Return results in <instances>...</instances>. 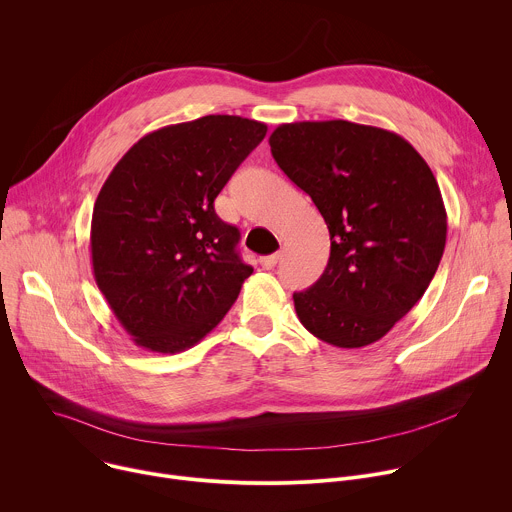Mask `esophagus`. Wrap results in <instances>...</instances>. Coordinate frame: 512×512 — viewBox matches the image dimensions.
I'll return each mask as SVG.
<instances>
[{"label": "esophagus", "instance_id": "1", "mask_svg": "<svg viewBox=\"0 0 512 512\" xmlns=\"http://www.w3.org/2000/svg\"><path fill=\"white\" fill-rule=\"evenodd\" d=\"M278 254H270V256H262L260 258V266L264 268V270H272L276 264H278Z\"/></svg>", "mask_w": 512, "mask_h": 512}]
</instances>
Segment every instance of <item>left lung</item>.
<instances>
[{"mask_svg":"<svg viewBox=\"0 0 512 512\" xmlns=\"http://www.w3.org/2000/svg\"><path fill=\"white\" fill-rule=\"evenodd\" d=\"M268 143L331 234L323 276L292 294L298 321L341 349L379 341L424 296L444 254L432 169L403 137L341 119L286 123Z\"/></svg>","mask_w":512,"mask_h":512,"instance_id":"1","label":"left lung"}]
</instances>
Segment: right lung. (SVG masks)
Here are the masks:
<instances>
[{
    "label": "right lung",
    "instance_id": "obj_1",
    "mask_svg": "<svg viewBox=\"0 0 512 512\" xmlns=\"http://www.w3.org/2000/svg\"><path fill=\"white\" fill-rule=\"evenodd\" d=\"M264 123L208 115L139 139L92 212L94 280L133 341L179 353L206 337L254 272L214 199L264 139Z\"/></svg>",
    "mask_w": 512,
    "mask_h": 512
}]
</instances>
